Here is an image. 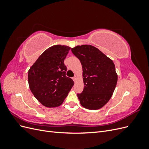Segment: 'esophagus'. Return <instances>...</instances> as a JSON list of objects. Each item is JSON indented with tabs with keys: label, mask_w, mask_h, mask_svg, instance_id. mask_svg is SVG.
<instances>
[{
	"label": "esophagus",
	"mask_w": 149,
	"mask_h": 149,
	"mask_svg": "<svg viewBox=\"0 0 149 149\" xmlns=\"http://www.w3.org/2000/svg\"><path fill=\"white\" fill-rule=\"evenodd\" d=\"M77 78H77V76H74V77L73 78V81H74V82H76V80H77Z\"/></svg>",
	"instance_id": "1"
}]
</instances>
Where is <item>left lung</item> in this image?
Listing matches in <instances>:
<instances>
[{"mask_svg":"<svg viewBox=\"0 0 149 149\" xmlns=\"http://www.w3.org/2000/svg\"><path fill=\"white\" fill-rule=\"evenodd\" d=\"M71 52L79 60L83 68L84 89L77 96L86 109H101L109 101L118 82L113 61L89 45H78Z\"/></svg>","mask_w":149,"mask_h":149,"instance_id":"left-lung-1","label":"left lung"}]
</instances>
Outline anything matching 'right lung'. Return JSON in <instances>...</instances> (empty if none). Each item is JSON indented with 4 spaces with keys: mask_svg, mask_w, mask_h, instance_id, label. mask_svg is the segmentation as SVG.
<instances>
[{
    "mask_svg": "<svg viewBox=\"0 0 149 149\" xmlns=\"http://www.w3.org/2000/svg\"><path fill=\"white\" fill-rule=\"evenodd\" d=\"M70 47L56 45L40 55L28 71L30 91L35 98L47 107H56L63 102L74 85L66 76L64 60Z\"/></svg>",
    "mask_w": 149,
    "mask_h": 149,
    "instance_id": "right-lung-1",
    "label": "right lung"
}]
</instances>
